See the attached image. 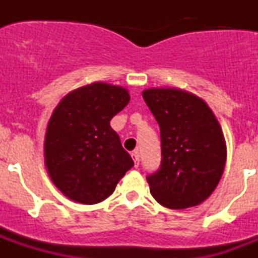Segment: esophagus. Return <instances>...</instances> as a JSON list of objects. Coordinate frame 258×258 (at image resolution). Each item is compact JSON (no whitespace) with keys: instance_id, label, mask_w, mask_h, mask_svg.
<instances>
[{"instance_id":"obj_1","label":"esophagus","mask_w":258,"mask_h":258,"mask_svg":"<svg viewBox=\"0 0 258 258\" xmlns=\"http://www.w3.org/2000/svg\"><path fill=\"white\" fill-rule=\"evenodd\" d=\"M132 157H133V160H134V166L138 168V165H140V152H138V150L132 152Z\"/></svg>"}]
</instances>
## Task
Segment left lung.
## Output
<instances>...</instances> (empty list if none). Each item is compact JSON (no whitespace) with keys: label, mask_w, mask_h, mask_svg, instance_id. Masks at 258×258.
<instances>
[{"label":"left lung","mask_w":258,"mask_h":258,"mask_svg":"<svg viewBox=\"0 0 258 258\" xmlns=\"http://www.w3.org/2000/svg\"><path fill=\"white\" fill-rule=\"evenodd\" d=\"M143 99L160 126L161 165L147 177L161 206H199L217 187L226 164V142L213 111L178 88H150Z\"/></svg>","instance_id":"8db88e82"}]
</instances>
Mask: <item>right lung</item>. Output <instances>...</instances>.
Returning <instances> with one entry per match:
<instances>
[{"mask_svg":"<svg viewBox=\"0 0 258 258\" xmlns=\"http://www.w3.org/2000/svg\"><path fill=\"white\" fill-rule=\"evenodd\" d=\"M129 101L127 89L97 81L68 93L52 111L45 134V166L70 200L103 202L134 165L109 125Z\"/></svg>","mask_w":258,"mask_h":258,"instance_id":"obj_1","label":"right lung"}]
</instances>
